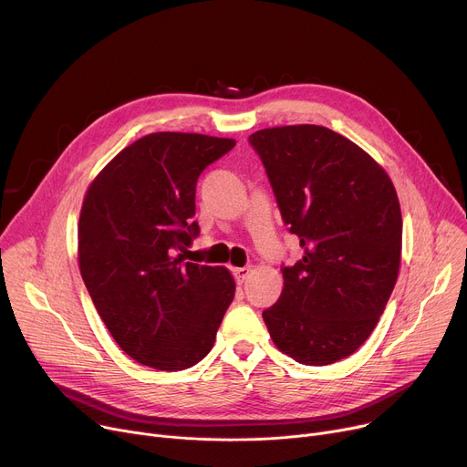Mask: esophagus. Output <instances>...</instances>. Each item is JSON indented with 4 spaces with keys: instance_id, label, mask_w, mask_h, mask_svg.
<instances>
[{
    "instance_id": "esophagus-1",
    "label": "esophagus",
    "mask_w": 467,
    "mask_h": 467,
    "mask_svg": "<svg viewBox=\"0 0 467 467\" xmlns=\"http://www.w3.org/2000/svg\"><path fill=\"white\" fill-rule=\"evenodd\" d=\"M232 273H234V276H235V282H237V284H243V282L250 276V267H235Z\"/></svg>"
}]
</instances>
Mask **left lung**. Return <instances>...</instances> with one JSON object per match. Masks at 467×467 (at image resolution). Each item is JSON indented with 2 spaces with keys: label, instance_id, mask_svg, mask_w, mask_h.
<instances>
[{
  "label": "left lung",
  "instance_id": "8db88e82",
  "mask_svg": "<svg viewBox=\"0 0 467 467\" xmlns=\"http://www.w3.org/2000/svg\"><path fill=\"white\" fill-rule=\"evenodd\" d=\"M248 140L304 250L300 262L282 267V295L264 321L278 350L298 364H334L371 336L395 287L397 191L366 150L325 126L267 128Z\"/></svg>",
  "mask_w": 467,
  "mask_h": 467
}]
</instances>
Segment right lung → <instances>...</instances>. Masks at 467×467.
Here are the masks:
<instances>
[{
  "label": "right lung",
  "instance_id": "add662e5",
  "mask_svg": "<svg viewBox=\"0 0 467 467\" xmlns=\"http://www.w3.org/2000/svg\"><path fill=\"white\" fill-rule=\"evenodd\" d=\"M235 146L202 133H150L90 182L78 224L87 291L119 347L160 371L192 368L212 350L235 295L226 267L183 262L202 171Z\"/></svg>",
  "mask_w": 467,
  "mask_h": 467
}]
</instances>
